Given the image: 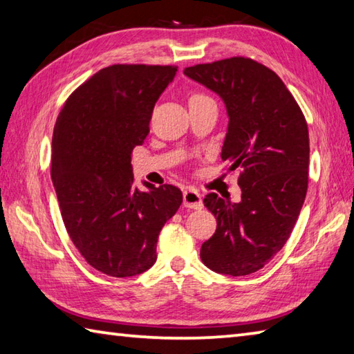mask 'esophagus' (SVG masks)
I'll return each instance as SVG.
<instances>
[{
  "instance_id": "34e87169",
  "label": "esophagus",
  "mask_w": 354,
  "mask_h": 354,
  "mask_svg": "<svg viewBox=\"0 0 354 354\" xmlns=\"http://www.w3.org/2000/svg\"><path fill=\"white\" fill-rule=\"evenodd\" d=\"M184 207L189 209H201L203 207V196L198 194L195 189H187L183 194Z\"/></svg>"
}]
</instances>
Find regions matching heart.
I'll use <instances>...</instances> for the list:
<instances>
[{"mask_svg":"<svg viewBox=\"0 0 354 354\" xmlns=\"http://www.w3.org/2000/svg\"><path fill=\"white\" fill-rule=\"evenodd\" d=\"M205 99H210V97H207V95L203 93H194L189 97V102H199V100H205Z\"/></svg>","mask_w":354,"mask_h":354,"instance_id":"1","label":"heart"}]
</instances>
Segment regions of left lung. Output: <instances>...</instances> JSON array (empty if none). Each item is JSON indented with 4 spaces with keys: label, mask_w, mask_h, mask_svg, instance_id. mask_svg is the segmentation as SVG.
Instances as JSON below:
<instances>
[{
    "label": "left lung",
    "mask_w": 354,
    "mask_h": 354,
    "mask_svg": "<svg viewBox=\"0 0 354 354\" xmlns=\"http://www.w3.org/2000/svg\"><path fill=\"white\" fill-rule=\"evenodd\" d=\"M226 105L229 125L221 159L240 170L241 199L209 194L204 205L216 230L201 246V260L218 274L257 272L285 246L308 189L310 136L305 115L272 69L230 57L184 69Z\"/></svg>",
    "instance_id": "obj_1"
}]
</instances>
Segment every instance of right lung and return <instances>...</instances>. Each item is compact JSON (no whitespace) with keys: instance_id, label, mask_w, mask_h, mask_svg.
<instances>
[{"instance_id":"right-lung-1","label":"right lung","mask_w":354,"mask_h":354,"mask_svg":"<svg viewBox=\"0 0 354 354\" xmlns=\"http://www.w3.org/2000/svg\"><path fill=\"white\" fill-rule=\"evenodd\" d=\"M176 66L113 65L75 89L57 118L53 178L63 223L74 246L94 269L133 277L156 261L160 229L183 203L164 184L140 192L131 153L150 131L155 104Z\"/></svg>"}]
</instances>
